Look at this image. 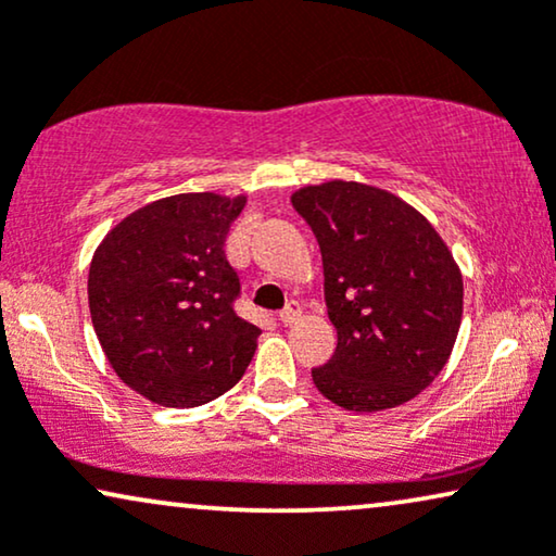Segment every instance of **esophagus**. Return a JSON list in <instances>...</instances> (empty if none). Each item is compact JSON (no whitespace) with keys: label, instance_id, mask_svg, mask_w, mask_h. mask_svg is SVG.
Returning <instances> with one entry per match:
<instances>
[{"label":"esophagus","instance_id":"esophagus-1","mask_svg":"<svg viewBox=\"0 0 556 556\" xmlns=\"http://www.w3.org/2000/svg\"><path fill=\"white\" fill-rule=\"evenodd\" d=\"M278 316H280V324L291 327V324H295V321L301 319V304H299V301H291V304H288Z\"/></svg>","mask_w":556,"mask_h":556}]
</instances>
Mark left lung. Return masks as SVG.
I'll return each instance as SVG.
<instances>
[{
    "label": "left lung",
    "instance_id": "1",
    "mask_svg": "<svg viewBox=\"0 0 556 556\" xmlns=\"http://www.w3.org/2000/svg\"><path fill=\"white\" fill-rule=\"evenodd\" d=\"M293 208L324 263L337 350L312 378L348 410L395 408L434 383L463 324V273L431 222L395 193L357 181L304 186Z\"/></svg>",
    "mask_w": 556,
    "mask_h": 556
}]
</instances>
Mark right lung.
I'll use <instances>...</instances> for the list:
<instances>
[{
    "label": "right lung",
    "mask_w": 556,
    "mask_h": 556,
    "mask_svg": "<svg viewBox=\"0 0 556 556\" xmlns=\"http://www.w3.org/2000/svg\"><path fill=\"white\" fill-rule=\"evenodd\" d=\"M248 197L178 193L110 229L89 268V312L125 386L193 408L237 386L261 329L235 314L240 278L225 240Z\"/></svg>",
    "instance_id": "right-lung-1"
}]
</instances>
